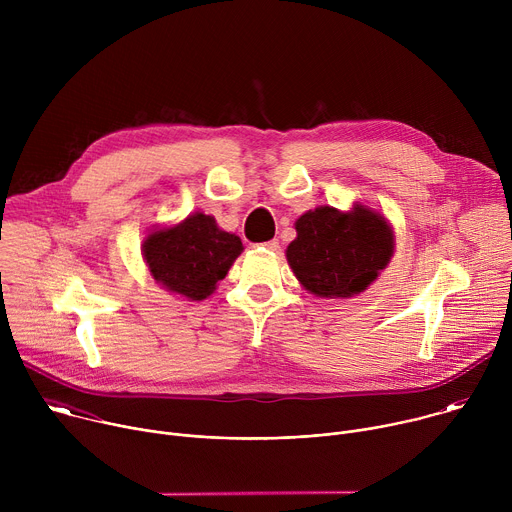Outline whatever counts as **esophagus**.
I'll return each mask as SVG.
<instances>
[{"instance_id":"esophagus-1","label":"esophagus","mask_w":512,"mask_h":512,"mask_svg":"<svg viewBox=\"0 0 512 512\" xmlns=\"http://www.w3.org/2000/svg\"><path fill=\"white\" fill-rule=\"evenodd\" d=\"M263 249H267L269 253H277V251H279V241H277V239L267 241V243H263Z\"/></svg>"}]
</instances>
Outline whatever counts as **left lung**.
Wrapping results in <instances>:
<instances>
[{"instance_id":"1","label":"left lung","mask_w":512,"mask_h":512,"mask_svg":"<svg viewBox=\"0 0 512 512\" xmlns=\"http://www.w3.org/2000/svg\"><path fill=\"white\" fill-rule=\"evenodd\" d=\"M298 237L285 257L298 281L318 298H352L367 289L387 267L395 241L387 218L354 204L308 210L296 221Z\"/></svg>"}]
</instances>
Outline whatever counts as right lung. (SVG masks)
Wrapping results in <instances>:
<instances>
[{
	"label": "right lung",
	"instance_id": "add662e5",
	"mask_svg": "<svg viewBox=\"0 0 512 512\" xmlns=\"http://www.w3.org/2000/svg\"><path fill=\"white\" fill-rule=\"evenodd\" d=\"M143 259L152 277L172 294L206 300L243 251L237 235L216 227L214 216L194 212L180 225L145 237Z\"/></svg>",
	"mask_w": 512,
	"mask_h": 512
}]
</instances>
